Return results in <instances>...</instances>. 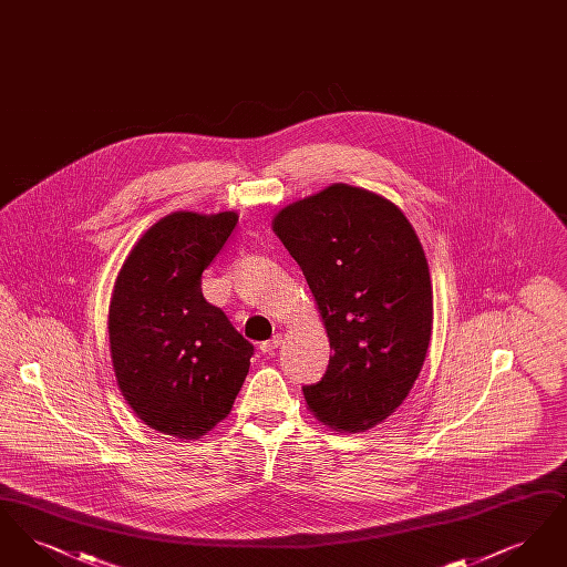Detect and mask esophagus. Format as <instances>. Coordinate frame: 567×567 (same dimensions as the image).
I'll list each match as a JSON object with an SVG mask.
<instances>
[{"mask_svg": "<svg viewBox=\"0 0 567 567\" xmlns=\"http://www.w3.org/2000/svg\"><path fill=\"white\" fill-rule=\"evenodd\" d=\"M280 344H282V336L278 333V336H274V338L268 340V342H261V347H259V349H261L264 354H274V351H276Z\"/></svg>", "mask_w": 567, "mask_h": 567, "instance_id": "obj_1", "label": "esophagus"}]
</instances>
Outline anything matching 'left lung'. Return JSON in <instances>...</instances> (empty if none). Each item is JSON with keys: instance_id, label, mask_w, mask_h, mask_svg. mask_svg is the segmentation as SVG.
Returning <instances> with one entry per match:
<instances>
[{"instance_id": "1", "label": "left lung", "mask_w": 567, "mask_h": 567, "mask_svg": "<svg viewBox=\"0 0 567 567\" xmlns=\"http://www.w3.org/2000/svg\"><path fill=\"white\" fill-rule=\"evenodd\" d=\"M274 234L315 296L333 354L303 386L308 410L331 430L377 427L404 404L432 340L430 266L404 213L344 183L278 210Z\"/></svg>"}]
</instances>
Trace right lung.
<instances>
[{
	"mask_svg": "<svg viewBox=\"0 0 567 567\" xmlns=\"http://www.w3.org/2000/svg\"><path fill=\"white\" fill-rule=\"evenodd\" d=\"M236 213L163 216L134 244L110 299V357L125 402L151 430L213 432L234 408L252 344L202 293Z\"/></svg>",
	"mask_w": 567,
	"mask_h": 567,
	"instance_id": "right-lung-1",
	"label": "right lung"
}]
</instances>
